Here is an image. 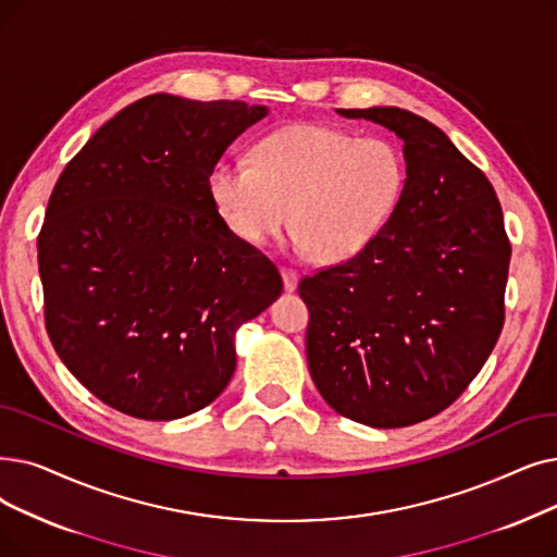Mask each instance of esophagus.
<instances>
[{
  "label": "esophagus",
  "instance_id": "obj_1",
  "mask_svg": "<svg viewBox=\"0 0 557 557\" xmlns=\"http://www.w3.org/2000/svg\"><path fill=\"white\" fill-rule=\"evenodd\" d=\"M282 282H284V292H296L298 271L296 269H282Z\"/></svg>",
  "mask_w": 557,
  "mask_h": 557
}]
</instances>
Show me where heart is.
<instances>
[{
	"mask_svg": "<svg viewBox=\"0 0 557 557\" xmlns=\"http://www.w3.org/2000/svg\"><path fill=\"white\" fill-rule=\"evenodd\" d=\"M405 182V159L392 140L298 123L265 136L252 163H215L209 193L246 244L265 246L294 223L300 250L342 263L371 246L392 221Z\"/></svg>",
	"mask_w": 557,
	"mask_h": 557,
	"instance_id": "heart-1",
	"label": "heart"
}]
</instances>
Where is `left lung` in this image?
I'll use <instances>...</instances> for the list:
<instances>
[{"instance_id":"obj_1","label":"left lung","mask_w":557,"mask_h":557,"mask_svg":"<svg viewBox=\"0 0 557 557\" xmlns=\"http://www.w3.org/2000/svg\"><path fill=\"white\" fill-rule=\"evenodd\" d=\"M336 111L396 132L407 182L371 246L300 280L307 364L342 417L414 425L462 396L494 350L512 246L492 182L440 127L398 107Z\"/></svg>"}]
</instances>
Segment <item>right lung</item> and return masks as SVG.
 Listing matches in <instances>:
<instances>
[{
  "label": "right lung",
  "mask_w": 557,
  "mask_h": 557,
  "mask_svg": "<svg viewBox=\"0 0 557 557\" xmlns=\"http://www.w3.org/2000/svg\"><path fill=\"white\" fill-rule=\"evenodd\" d=\"M265 107L148 95L61 173L38 234L45 327L67 371L117 412L171 421L236 369L234 334L282 294L209 193L225 150Z\"/></svg>",
  "instance_id": "add662e5"
}]
</instances>
